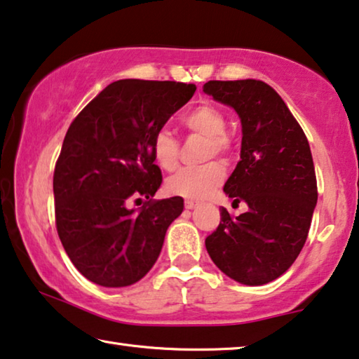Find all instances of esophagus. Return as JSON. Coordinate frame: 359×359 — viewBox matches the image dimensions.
Listing matches in <instances>:
<instances>
[{"mask_svg": "<svg viewBox=\"0 0 359 359\" xmlns=\"http://www.w3.org/2000/svg\"><path fill=\"white\" fill-rule=\"evenodd\" d=\"M184 206H185V209H193V208H196V206H198V201H193V200H185Z\"/></svg>", "mask_w": 359, "mask_h": 359, "instance_id": "34e87169", "label": "esophagus"}]
</instances>
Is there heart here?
<instances>
[{
    "mask_svg": "<svg viewBox=\"0 0 359 359\" xmlns=\"http://www.w3.org/2000/svg\"><path fill=\"white\" fill-rule=\"evenodd\" d=\"M184 126L193 134L208 139L204 159L215 155L226 158L233 150V142L225 133L226 118L217 105L210 102L191 108L182 118ZM151 155L155 163L164 170H172L179 164L180 144L166 129H159L151 139ZM225 179V169L219 161H210L200 168H182L166 180V190L170 195L201 200L214 191Z\"/></svg>",
    "mask_w": 359,
    "mask_h": 359,
    "instance_id": "heart-1",
    "label": "heart"
}]
</instances>
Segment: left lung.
I'll use <instances>...</instances> for the list:
<instances>
[{
  "instance_id": "8db88e82",
  "label": "left lung",
  "mask_w": 359,
  "mask_h": 359,
  "mask_svg": "<svg viewBox=\"0 0 359 359\" xmlns=\"http://www.w3.org/2000/svg\"><path fill=\"white\" fill-rule=\"evenodd\" d=\"M203 90L241 118V161L224 191L233 204L249 206L238 217L222 208L206 249L231 280L260 286L294 264L309 236L318 200L309 140L280 94L260 79H214Z\"/></svg>"
}]
</instances>
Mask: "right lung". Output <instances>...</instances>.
<instances>
[{
	"instance_id": "obj_1",
	"label": "right lung",
	"mask_w": 359,
	"mask_h": 359,
	"mask_svg": "<svg viewBox=\"0 0 359 359\" xmlns=\"http://www.w3.org/2000/svg\"><path fill=\"white\" fill-rule=\"evenodd\" d=\"M195 90V84L177 81L119 79L68 128L54 169L55 229L89 281L129 286L155 265L184 200H153L163 175L151 139ZM140 199V208H127Z\"/></svg>"
}]
</instances>
